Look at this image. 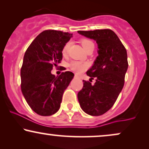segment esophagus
Returning a JSON list of instances; mask_svg holds the SVG:
<instances>
[{"label": "esophagus", "instance_id": "esophagus-1", "mask_svg": "<svg viewBox=\"0 0 149 149\" xmlns=\"http://www.w3.org/2000/svg\"><path fill=\"white\" fill-rule=\"evenodd\" d=\"M74 78H80V77H79V76H78V75L75 74V76H74Z\"/></svg>", "mask_w": 149, "mask_h": 149}]
</instances>
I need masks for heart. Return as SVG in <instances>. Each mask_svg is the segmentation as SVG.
<instances>
[{
	"label": "heart",
	"instance_id": "1",
	"mask_svg": "<svg viewBox=\"0 0 149 149\" xmlns=\"http://www.w3.org/2000/svg\"><path fill=\"white\" fill-rule=\"evenodd\" d=\"M81 44L82 47L84 48V49L86 50L87 49L89 46H94V43H93L92 41L88 40V39H82L81 41ZM70 46V42H67L65 45L64 46L63 48H62V53L63 55H66L67 54L68 50H69V48ZM70 67L71 69L73 70L74 71H76V73H82V71H84L86 69V68L87 67V64L82 63V62H78V61H73L70 64Z\"/></svg>",
	"mask_w": 149,
	"mask_h": 149
}]
</instances>
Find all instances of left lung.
<instances>
[{
    "mask_svg": "<svg viewBox=\"0 0 149 149\" xmlns=\"http://www.w3.org/2000/svg\"><path fill=\"white\" fill-rule=\"evenodd\" d=\"M87 38L96 41L98 56L87 71L94 85L83 81V87L78 94L82 110L91 116H99L113 106L124 85L128 69L126 48L117 35L109 29L78 31Z\"/></svg>",
    "mask_w": 149,
    "mask_h": 149,
    "instance_id": "obj_1",
    "label": "left lung"
}]
</instances>
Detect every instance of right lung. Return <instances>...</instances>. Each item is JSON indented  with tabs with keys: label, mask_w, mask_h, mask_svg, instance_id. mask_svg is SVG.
Returning a JSON list of instances; mask_svg holds the SVG:
<instances>
[{
	"label": "right lung",
	"mask_w": 149,
	"mask_h": 149,
	"mask_svg": "<svg viewBox=\"0 0 149 149\" xmlns=\"http://www.w3.org/2000/svg\"><path fill=\"white\" fill-rule=\"evenodd\" d=\"M72 34L45 30L34 39L26 50L21 69V92L34 112L51 116L60 107L62 95L74 74L70 71L60 76L52 74L53 65L62 59L64 46Z\"/></svg>",
	"instance_id": "add662e5"
}]
</instances>
